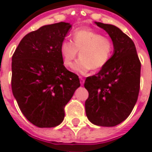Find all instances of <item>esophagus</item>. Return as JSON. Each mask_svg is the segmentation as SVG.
Segmentation results:
<instances>
[{
  "instance_id": "esophagus-1",
  "label": "esophagus",
  "mask_w": 152,
  "mask_h": 152,
  "mask_svg": "<svg viewBox=\"0 0 152 152\" xmlns=\"http://www.w3.org/2000/svg\"><path fill=\"white\" fill-rule=\"evenodd\" d=\"M79 79H80V84H81V85H84V83H85V79H83L82 77H79Z\"/></svg>"
}]
</instances>
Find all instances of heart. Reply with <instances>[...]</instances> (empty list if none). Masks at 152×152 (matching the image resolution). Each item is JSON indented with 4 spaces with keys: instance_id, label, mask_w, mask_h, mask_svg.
<instances>
[{
    "instance_id": "b5f03b06",
    "label": "heart",
    "mask_w": 152,
    "mask_h": 152,
    "mask_svg": "<svg viewBox=\"0 0 152 152\" xmlns=\"http://www.w3.org/2000/svg\"><path fill=\"white\" fill-rule=\"evenodd\" d=\"M114 45L111 39L90 28H79L73 33V41L64 39L60 45V53L64 66L73 67L79 56L75 70L85 73L90 70L100 69L111 59Z\"/></svg>"
}]
</instances>
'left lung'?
I'll return each mask as SVG.
<instances>
[{
    "instance_id": "8db88e82",
    "label": "left lung",
    "mask_w": 152,
    "mask_h": 152,
    "mask_svg": "<svg viewBox=\"0 0 152 152\" xmlns=\"http://www.w3.org/2000/svg\"><path fill=\"white\" fill-rule=\"evenodd\" d=\"M111 37L113 55L96 75L87 77L89 92L85 113L92 124L113 127L129 116L137 102L140 84V61L133 40L118 27L95 23Z\"/></svg>"
}]
</instances>
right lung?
Listing matches in <instances>:
<instances>
[{
    "label": "right lung",
    "mask_w": 152,
    "mask_h": 152,
    "mask_svg": "<svg viewBox=\"0 0 152 152\" xmlns=\"http://www.w3.org/2000/svg\"><path fill=\"white\" fill-rule=\"evenodd\" d=\"M72 25L40 27L22 39L12 58V91L21 112L34 125L52 128L64 119V107L80 86L63 65L60 45Z\"/></svg>",
    "instance_id": "1"
}]
</instances>
